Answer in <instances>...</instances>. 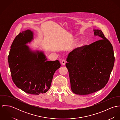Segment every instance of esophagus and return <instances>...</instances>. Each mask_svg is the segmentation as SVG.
Returning <instances> with one entry per match:
<instances>
[{
	"mask_svg": "<svg viewBox=\"0 0 120 120\" xmlns=\"http://www.w3.org/2000/svg\"><path fill=\"white\" fill-rule=\"evenodd\" d=\"M66 62V60H62V61H61V64H62L63 65H65Z\"/></svg>",
	"mask_w": 120,
	"mask_h": 120,
	"instance_id": "obj_1",
	"label": "esophagus"
}]
</instances>
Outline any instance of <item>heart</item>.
Masks as SVG:
<instances>
[{"label": "heart", "instance_id": "1", "mask_svg": "<svg viewBox=\"0 0 120 120\" xmlns=\"http://www.w3.org/2000/svg\"><path fill=\"white\" fill-rule=\"evenodd\" d=\"M82 43H83V41H80V44H82Z\"/></svg>", "mask_w": 120, "mask_h": 120}]
</instances>
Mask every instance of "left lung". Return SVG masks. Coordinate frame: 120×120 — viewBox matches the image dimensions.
I'll list each match as a JSON object with an SVG mask.
<instances>
[{
  "instance_id": "left-lung-1",
  "label": "left lung",
  "mask_w": 120,
  "mask_h": 120,
  "mask_svg": "<svg viewBox=\"0 0 120 120\" xmlns=\"http://www.w3.org/2000/svg\"><path fill=\"white\" fill-rule=\"evenodd\" d=\"M94 31L101 39L75 49L67 59L71 88L76 94L88 95L102 89L108 83L114 67L111 43L101 30Z\"/></svg>"
}]
</instances>
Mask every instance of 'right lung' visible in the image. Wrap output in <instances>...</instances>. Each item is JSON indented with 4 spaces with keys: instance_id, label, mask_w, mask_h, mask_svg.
Returning <instances> with one entry per match:
<instances>
[{
    "instance_id": "1",
    "label": "right lung",
    "mask_w": 120,
    "mask_h": 120,
    "mask_svg": "<svg viewBox=\"0 0 120 120\" xmlns=\"http://www.w3.org/2000/svg\"><path fill=\"white\" fill-rule=\"evenodd\" d=\"M33 39L28 30L14 39L8 55L12 79L18 88L27 93L39 95L50 89L53 74L60 67V61H47L42 52L32 51L26 45Z\"/></svg>"
}]
</instances>
